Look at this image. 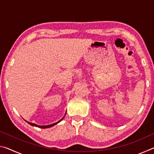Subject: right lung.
<instances>
[{
	"label": "right lung",
	"mask_w": 154,
	"mask_h": 154,
	"mask_svg": "<svg viewBox=\"0 0 154 154\" xmlns=\"http://www.w3.org/2000/svg\"><path fill=\"white\" fill-rule=\"evenodd\" d=\"M65 115H66V114H65ZM64 117H63V118H62L60 119V120H59L58 122H56V123H54V124H50V125H47V126H39V125H37V124L31 123V122H27V121H26V122L28 124H29L30 125H31V126H36V127H38V128H50V127L54 126V125H56V124H57L58 123H59L60 122H61V121L62 120V119H64Z\"/></svg>",
	"instance_id": "1"
}]
</instances>
